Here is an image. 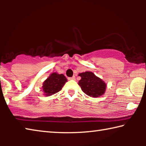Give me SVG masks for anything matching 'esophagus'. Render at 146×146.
Masks as SVG:
<instances>
[{
	"mask_svg": "<svg viewBox=\"0 0 146 146\" xmlns=\"http://www.w3.org/2000/svg\"><path fill=\"white\" fill-rule=\"evenodd\" d=\"M68 79H69V80H75V76H73L72 77H69Z\"/></svg>",
	"mask_w": 146,
	"mask_h": 146,
	"instance_id": "1",
	"label": "esophagus"
}]
</instances>
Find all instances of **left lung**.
I'll return each mask as SVG.
<instances>
[{
  "label": "left lung",
  "mask_w": 146,
  "mask_h": 146,
  "mask_svg": "<svg viewBox=\"0 0 146 146\" xmlns=\"http://www.w3.org/2000/svg\"><path fill=\"white\" fill-rule=\"evenodd\" d=\"M81 76L78 85L86 95L91 97H98L102 95L106 91V84L100 78L90 71H86L78 75Z\"/></svg>",
  "instance_id": "left-lung-1"
}]
</instances>
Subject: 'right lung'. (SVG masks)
<instances>
[{"label":"right lung","mask_w":146,"mask_h":146,"mask_svg":"<svg viewBox=\"0 0 146 146\" xmlns=\"http://www.w3.org/2000/svg\"><path fill=\"white\" fill-rule=\"evenodd\" d=\"M67 80V78L63 74L53 73L44 82L43 91L46 96H50L58 93L62 90Z\"/></svg>","instance_id":"add662e5"}]
</instances>
